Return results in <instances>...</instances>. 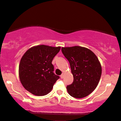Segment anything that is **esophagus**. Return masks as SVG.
Segmentation results:
<instances>
[{"mask_svg": "<svg viewBox=\"0 0 121 121\" xmlns=\"http://www.w3.org/2000/svg\"><path fill=\"white\" fill-rule=\"evenodd\" d=\"M64 75H65V74L64 73H63L62 74H61V75H60V77H61V79L64 78Z\"/></svg>", "mask_w": 121, "mask_h": 121, "instance_id": "obj_1", "label": "esophagus"}]
</instances>
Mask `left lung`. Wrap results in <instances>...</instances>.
<instances>
[{
	"mask_svg": "<svg viewBox=\"0 0 121 121\" xmlns=\"http://www.w3.org/2000/svg\"><path fill=\"white\" fill-rule=\"evenodd\" d=\"M70 64L74 81L66 88L70 96L77 99L88 96L94 91L102 74V66L93 52L86 47L75 46L61 48Z\"/></svg>",
	"mask_w": 121,
	"mask_h": 121,
	"instance_id": "left-lung-1",
	"label": "left lung"
}]
</instances>
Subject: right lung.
Returning a JSON list of instances; mask_svg holds the SVG:
<instances>
[{
	"mask_svg": "<svg viewBox=\"0 0 121 121\" xmlns=\"http://www.w3.org/2000/svg\"><path fill=\"white\" fill-rule=\"evenodd\" d=\"M60 49V46L40 45L25 52L19 65V77L27 91L36 96H44L52 91L60 78L53 73L52 62Z\"/></svg>",
	"mask_w": 121,
	"mask_h": 121,
	"instance_id": "add662e5",
	"label": "right lung"
}]
</instances>
